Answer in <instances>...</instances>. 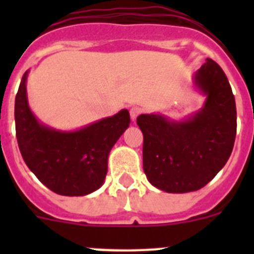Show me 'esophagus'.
Masks as SVG:
<instances>
[{
    "label": "esophagus",
    "mask_w": 254,
    "mask_h": 254,
    "mask_svg": "<svg viewBox=\"0 0 254 254\" xmlns=\"http://www.w3.org/2000/svg\"><path fill=\"white\" fill-rule=\"evenodd\" d=\"M141 112H142V109H141L140 107H132L131 109H129V116H131V120L136 121V118L140 116Z\"/></svg>",
    "instance_id": "obj_1"
}]
</instances>
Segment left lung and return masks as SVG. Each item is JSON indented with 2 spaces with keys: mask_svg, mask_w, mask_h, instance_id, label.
Wrapping results in <instances>:
<instances>
[{
  "mask_svg": "<svg viewBox=\"0 0 254 254\" xmlns=\"http://www.w3.org/2000/svg\"><path fill=\"white\" fill-rule=\"evenodd\" d=\"M206 95L202 109L182 122L141 114L143 172L154 187L187 193L205 187L228 161L237 134V108L221 67L207 58L194 75Z\"/></svg>",
  "mask_w": 254,
  "mask_h": 254,
  "instance_id": "left-lung-1",
  "label": "left lung"
}]
</instances>
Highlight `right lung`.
<instances>
[{
    "instance_id": "right-lung-1",
    "label": "right lung",
    "mask_w": 254,
    "mask_h": 254,
    "mask_svg": "<svg viewBox=\"0 0 254 254\" xmlns=\"http://www.w3.org/2000/svg\"><path fill=\"white\" fill-rule=\"evenodd\" d=\"M24 73L15 98V127L21 156L46 187L61 196H85L96 190L108 172V155L128 128L129 113L122 109L84 128L62 132L38 122L26 96Z\"/></svg>"
}]
</instances>
